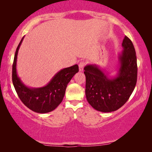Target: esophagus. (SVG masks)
Wrapping results in <instances>:
<instances>
[{"label": "esophagus", "instance_id": "1", "mask_svg": "<svg viewBox=\"0 0 152 152\" xmlns=\"http://www.w3.org/2000/svg\"><path fill=\"white\" fill-rule=\"evenodd\" d=\"M86 63L84 62V61H80V62L78 64V66H79V70L80 72H82L84 70V66H85Z\"/></svg>", "mask_w": 152, "mask_h": 152}]
</instances>
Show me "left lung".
<instances>
[{
    "mask_svg": "<svg viewBox=\"0 0 152 152\" xmlns=\"http://www.w3.org/2000/svg\"><path fill=\"white\" fill-rule=\"evenodd\" d=\"M119 54L117 76L109 78L96 65L84 67L87 101L94 109L103 113L115 111L129 99L137 78V58L132 41L125 36Z\"/></svg>",
    "mask_w": 152,
    "mask_h": 152,
    "instance_id": "8db88e82",
    "label": "left lung"
}]
</instances>
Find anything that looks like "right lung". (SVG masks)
Returning <instances> with one entry per match:
<instances>
[{
	"instance_id": "1",
	"label": "right lung",
	"mask_w": 152,
	"mask_h": 152,
	"mask_svg": "<svg viewBox=\"0 0 152 152\" xmlns=\"http://www.w3.org/2000/svg\"><path fill=\"white\" fill-rule=\"evenodd\" d=\"M23 38L24 37L20 40L15 51L12 64V80L15 91L23 103L33 111L38 113L51 112L62 101L67 85L79 71L78 66L75 64L61 70L53 77L47 85L42 88H29L18 77L16 70L18 51Z\"/></svg>"
}]
</instances>
